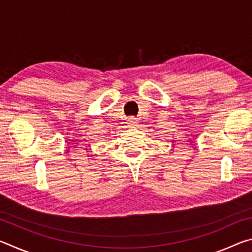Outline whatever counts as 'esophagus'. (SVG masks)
<instances>
[{"instance_id": "1", "label": "esophagus", "mask_w": 252, "mask_h": 252, "mask_svg": "<svg viewBox=\"0 0 252 252\" xmlns=\"http://www.w3.org/2000/svg\"><path fill=\"white\" fill-rule=\"evenodd\" d=\"M138 126V120H136L135 118H133V117H131L129 120H127V126H130V127H134V126Z\"/></svg>"}]
</instances>
